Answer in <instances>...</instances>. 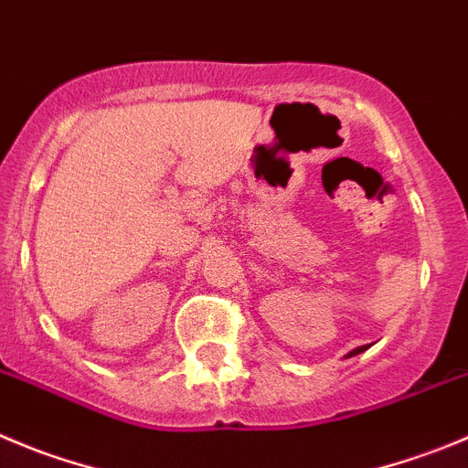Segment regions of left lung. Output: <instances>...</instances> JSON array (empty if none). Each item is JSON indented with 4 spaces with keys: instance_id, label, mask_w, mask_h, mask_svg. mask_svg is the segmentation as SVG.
Segmentation results:
<instances>
[{
    "instance_id": "obj_1",
    "label": "left lung",
    "mask_w": 468,
    "mask_h": 468,
    "mask_svg": "<svg viewBox=\"0 0 468 468\" xmlns=\"http://www.w3.org/2000/svg\"><path fill=\"white\" fill-rule=\"evenodd\" d=\"M367 346H370V345H363V346H356V349H354V351H349V354H346V356H356V354H360V351H365V349H367Z\"/></svg>"
}]
</instances>
